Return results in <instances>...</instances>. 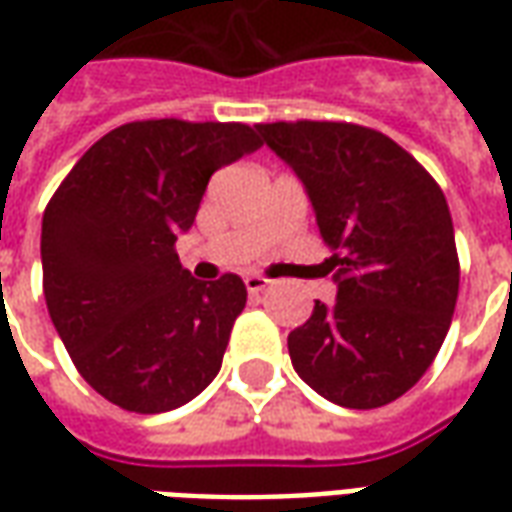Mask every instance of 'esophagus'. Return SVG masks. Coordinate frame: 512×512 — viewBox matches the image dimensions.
I'll return each instance as SVG.
<instances>
[{
    "label": "esophagus",
    "instance_id": "obj_1",
    "mask_svg": "<svg viewBox=\"0 0 512 512\" xmlns=\"http://www.w3.org/2000/svg\"><path fill=\"white\" fill-rule=\"evenodd\" d=\"M244 285L249 293H260V290H266L271 285V279L260 277V274H246L244 277Z\"/></svg>",
    "mask_w": 512,
    "mask_h": 512
}]
</instances>
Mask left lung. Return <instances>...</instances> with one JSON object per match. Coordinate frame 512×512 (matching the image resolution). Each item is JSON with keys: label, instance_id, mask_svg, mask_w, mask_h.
Listing matches in <instances>:
<instances>
[{"label": "left lung", "instance_id": "8db88e82", "mask_svg": "<svg viewBox=\"0 0 512 512\" xmlns=\"http://www.w3.org/2000/svg\"><path fill=\"white\" fill-rule=\"evenodd\" d=\"M257 131L310 194L337 282L332 307L315 301L288 334L290 362L337 406H386L425 376L450 329L461 266L447 200L373 128L296 120Z\"/></svg>", "mask_w": 512, "mask_h": 512}]
</instances>
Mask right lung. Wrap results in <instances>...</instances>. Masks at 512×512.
Masks as SVG:
<instances>
[{
  "instance_id": "1",
  "label": "right lung",
  "mask_w": 512,
  "mask_h": 512,
  "mask_svg": "<svg viewBox=\"0 0 512 512\" xmlns=\"http://www.w3.org/2000/svg\"><path fill=\"white\" fill-rule=\"evenodd\" d=\"M260 145L244 123L136 120L101 136L54 191L43 296L76 370L109 403L161 414L219 373L246 285L194 279L175 241L213 172Z\"/></svg>"
}]
</instances>
